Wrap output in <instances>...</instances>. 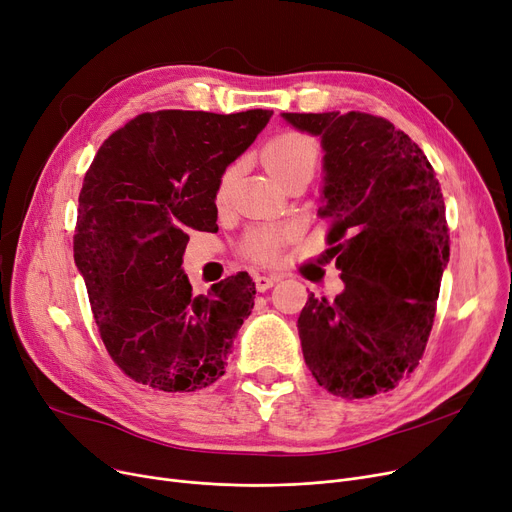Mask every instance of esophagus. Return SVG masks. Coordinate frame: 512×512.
Wrapping results in <instances>:
<instances>
[{"instance_id":"1","label":"esophagus","mask_w":512,"mask_h":512,"mask_svg":"<svg viewBox=\"0 0 512 512\" xmlns=\"http://www.w3.org/2000/svg\"><path fill=\"white\" fill-rule=\"evenodd\" d=\"M278 280H280L278 276H261V274H257L255 276V286H257L259 292H265L267 288H272Z\"/></svg>"}]
</instances>
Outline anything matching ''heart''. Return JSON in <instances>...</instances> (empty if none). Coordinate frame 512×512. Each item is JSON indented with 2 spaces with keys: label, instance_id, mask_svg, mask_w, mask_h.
I'll list each match as a JSON object with an SVG mask.
<instances>
[{
  "label": "heart",
  "instance_id": "1",
  "mask_svg": "<svg viewBox=\"0 0 512 512\" xmlns=\"http://www.w3.org/2000/svg\"><path fill=\"white\" fill-rule=\"evenodd\" d=\"M317 143L309 137V134L301 130H282L267 141L261 149V159L276 180L282 184L301 170H313L317 164ZM238 166L232 164L228 166L220 180L218 186H215V203L220 207L228 203L230 193H232V184L236 180ZM294 228L288 224L282 226H257L251 228L245 238H242V255L257 261V263H272L276 261L284 247L292 240Z\"/></svg>",
  "mask_w": 512,
  "mask_h": 512
}]
</instances>
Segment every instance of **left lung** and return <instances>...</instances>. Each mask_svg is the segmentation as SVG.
Wrapping results in <instances>:
<instances>
[{
  "label": "left lung",
  "instance_id": "obj_1",
  "mask_svg": "<svg viewBox=\"0 0 512 512\" xmlns=\"http://www.w3.org/2000/svg\"><path fill=\"white\" fill-rule=\"evenodd\" d=\"M321 137L326 242L344 290L299 315L303 357L328 392L369 398L419 365L450 255L436 172L409 134L363 112L282 114Z\"/></svg>",
  "mask_w": 512,
  "mask_h": 512
}]
</instances>
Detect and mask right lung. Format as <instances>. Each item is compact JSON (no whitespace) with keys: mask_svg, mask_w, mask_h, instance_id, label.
<instances>
[{"mask_svg":"<svg viewBox=\"0 0 512 512\" xmlns=\"http://www.w3.org/2000/svg\"><path fill=\"white\" fill-rule=\"evenodd\" d=\"M272 114L147 112L99 147L78 195L74 261L99 336L130 380L195 392L224 375L255 282L240 272L193 297L180 265L188 232L218 230L215 186Z\"/></svg>","mask_w":512,"mask_h":512,"instance_id":"obj_1","label":"right lung"}]
</instances>
